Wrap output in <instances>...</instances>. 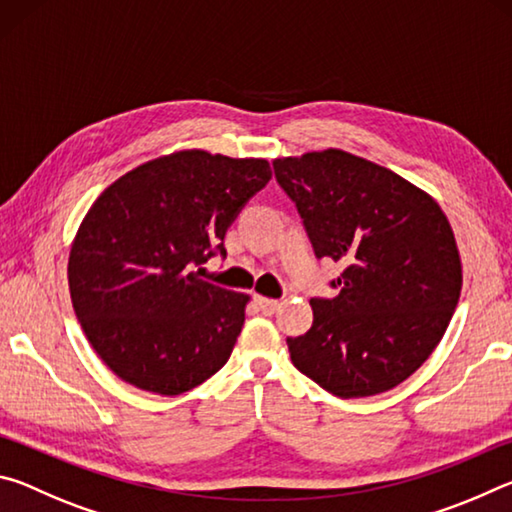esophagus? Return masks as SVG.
Here are the masks:
<instances>
[{
	"label": "esophagus",
	"instance_id": "34e87169",
	"mask_svg": "<svg viewBox=\"0 0 512 512\" xmlns=\"http://www.w3.org/2000/svg\"><path fill=\"white\" fill-rule=\"evenodd\" d=\"M255 305L259 307L262 314H275V311L280 309V302L273 298H264V296H255Z\"/></svg>",
	"mask_w": 512,
	"mask_h": 512
}]
</instances>
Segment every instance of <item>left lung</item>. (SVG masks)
<instances>
[{
	"label": "left lung",
	"instance_id": "left-lung-1",
	"mask_svg": "<svg viewBox=\"0 0 512 512\" xmlns=\"http://www.w3.org/2000/svg\"><path fill=\"white\" fill-rule=\"evenodd\" d=\"M316 257L345 268L311 298L309 332L287 339L302 375L343 400L391 391L443 339L461 296L445 212L391 169L339 149L273 160Z\"/></svg>",
	"mask_w": 512,
	"mask_h": 512
}]
</instances>
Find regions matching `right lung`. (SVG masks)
I'll use <instances>...</instances> for the list:
<instances>
[{
    "mask_svg": "<svg viewBox=\"0 0 512 512\" xmlns=\"http://www.w3.org/2000/svg\"><path fill=\"white\" fill-rule=\"evenodd\" d=\"M271 180L257 158L178 151L115 180L69 253L76 318L103 363L142 391L180 395L230 359L246 293L201 280L207 259Z\"/></svg>",
    "mask_w": 512,
    "mask_h": 512,
    "instance_id": "right-lung-1",
    "label": "right lung"
}]
</instances>
